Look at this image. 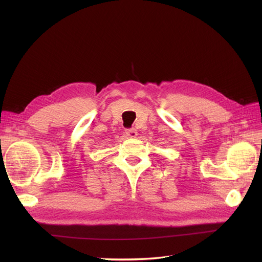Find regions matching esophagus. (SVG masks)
<instances>
[{"instance_id":"obj_1","label":"esophagus","mask_w":262,"mask_h":262,"mask_svg":"<svg viewBox=\"0 0 262 262\" xmlns=\"http://www.w3.org/2000/svg\"><path fill=\"white\" fill-rule=\"evenodd\" d=\"M125 134H126V137H128V138L134 139V138H137L138 132H137L136 129H128L125 131Z\"/></svg>"}]
</instances>
